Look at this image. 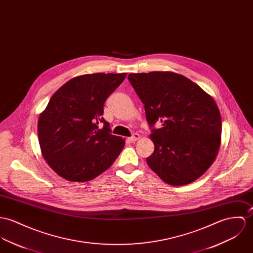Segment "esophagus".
I'll return each mask as SVG.
<instances>
[{"mask_svg": "<svg viewBox=\"0 0 253 253\" xmlns=\"http://www.w3.org/2000/svg\"><path fill=\"white\" fill-rule=\"evenodd\" d=\"M128 139H129V141H131V142H135V141H137L138 139H140V135H139L138 133H134L131 137H129Z\"/></svg>", "mask_w": 253, "mask_h": 253, "instance_id": "1", "label": "esophagus"}]
</instances>
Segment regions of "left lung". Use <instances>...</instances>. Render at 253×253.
Instances as JSON below:
<instances>
[{
	"instance_id": "1",
	"label": "left lung",
	"mask_w": 253,
	"mask_h": 253,
	"mask_svg": "<svg viewBox=\"0 0 253 253\" xmlns=\"http://www.w3.org/2000/svg\"><path fill=\"white\" fill-rule=\"evenodd\" d=\"M153 129L149 167L166 184L184 185L200 178L215 161L221 117L214 99L196 83L172 71L129 73Z\"/></svg>"
}]
</instances>
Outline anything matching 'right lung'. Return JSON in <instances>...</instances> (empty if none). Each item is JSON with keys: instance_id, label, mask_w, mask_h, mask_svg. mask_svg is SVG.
Segmentation results:
<instances>
[{"instance_id": "right-lung-1", "label": "right lung", "mask_w": 253, "mask_h": 253, "mask_svg": "<svg viewBox=\"0 0 253 253\" xmlns=\"http://www.w3.org/2000/svg\"><path fill=\"white\" fill-rule=\"evenodd\" d=\"M126 73L76 76L51 96L40 114L38 134L47 164L69 182L85 183L107 170L119 157L125 139L110 133L103 115L106 98ZM105 126L99 129L98 126Z\"/></svg>"}]
</instances>
